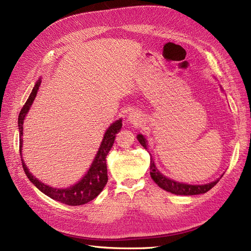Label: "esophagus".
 <instances>
[{
  "mask_svg": "<svg viewBox=\"0 0 251 251\" xmlns=\"http://www.w3.org/2000/svg\"><path fill=\"white\" fill-rule=\"evenodd\" d=\"M126 121L128 124H131L135 126H138L141 125V123L143 121V118L139 112L132 111L128 113V115L126 116Z\"/></svg>",
  "mask_w": 251,
  "mask_h": 251,
  "instance_id": "34e87169",
  "label": "esophagus"
}]
</instances>
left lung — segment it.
I'll list each match as a JSON object with an SVG mask.
<instances>
[{
	"instance_id": "8db88e82",
	"label": "left lung",
	"mask_w": 251,
	"mask_h": 251,
	"mask_svg": "<svg viewBox=\"0 0 251 251\" xmlns=\"http://www.w3.org/2000/svg\"><path fill=\"white\" fill-rule=\"evenodd\" d=\"M222 91H223V89H222ZM137 139L140 142L141 146L147 151H149L148 140L146 138V136L142 134H138ZM150 171H151L150 174H151V179L154 180V182L159 187H161L162 189H164V191L169 192V193H172L175 195H181V196H194V195H200V194L207 193L210 188H212L218 183L219 180L221 179L223 176V175H221V177H219L215 181L209 182V183H206V184L183 183V182H179V181H176V180L164 176V175L157 169V166L154 162V159L151 156Z\"/></svg>"
}]
</instances>
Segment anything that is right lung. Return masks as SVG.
Instances as JSON below:
<instances>
[{
  "instance_id": "right-lung-1",
  "label": "right lung",
  "mask_w": 251,
  "mask_h": 251,
  "mask_svg": "<svg viewBox=\"0 0 251 251\" xmlns=\"http://www.w3.org/2000/svg\"><path fill=\"white\" fill-rule=\"evenodd\" d=\"M42 79L40 78L35 82V85L30 93L27 101L23 105V108L20 112L19 119H18V127L20 133V154L22 158V164L23 169L25 171L26 176L28 179L32 182L37 189L45 194L46 196L50 197L51 199L56 200L60 203H64L67 205H71V206H77V205L86 204L90 201L95 199L96 197L100 195L103 187L105 186L108 182V171H107V161L105 158L109 154L110 150L113 147L114 140L116 138V134L120 131L121 126H123V119L119 118L118 120L114 121V123L107 128L104 132L102 141L100 143V147L98 149L97 153L95 155L94 160L91 163L88 172L83 175V177L76 182V183L65 188H56L52 187L46 183H43L37 178H35L33 175L29 172L28 166L26 165L24 159L22 156L23 151V125H24V120L29 112L30 108L35 100V96L37 94V91L41 86Z\"/></svg>"
}]
</instances>
